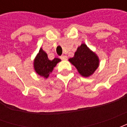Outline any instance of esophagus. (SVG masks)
Wrapping results in <instances>:
<instances>
[{
    "label": "esophagus",
    "instance_id": "34e87169",
    "mask_svg": "<svg viewBox=\"0 0 127 127\" xmlns=\"http://www.w3.org/2000/svg\"><path fill=\"white\" fill-rule=\"evenodd\" d=\"M61 58L62 59V60H63V61H66V60H67V56L65 55L61 56Z\"/></svg>",
    "mask_w": 127,
    "mask_h": 127
}]
</instances>
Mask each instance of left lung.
I'll return each mask as SVG.
<instances>
[{"label": "left lung", "mask_w": 127, "mask_h": 127, "mask_svg": "<svg viewBox=\"0 0 127 127\" xmlns=\"http://www.w3.org/2000/svg\"><path fill=\"white\" fill-rule=\"evenodd\" d=\"M69 61L84 77L91 76L99 66V58L97 54L85 43H82L77 47L74 56L69 58Z\"/></svg>", "instance_id": "1"}]
</instances>
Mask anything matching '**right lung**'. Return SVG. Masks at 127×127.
<instances>
[{"label":"right lung","instance_id":"obj_1","mask_svg":"<svg viewBox=\"0 0 127 127\" xmlns=\"http://www.w3.org/2000/svg\"><path fill=\"white\" fill-rule=\"evenodd\" d=\"M61 61V59L58 58H54L52 61L50 60L47 53L41 47L33 61L34 70L36 74L47 79L53 71L54 68Z\"/></svg>","mask_w":127,"mask_h":127}]
</instances>
